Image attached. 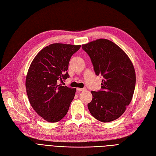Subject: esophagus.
<instances>
[{
	"instance_id": "1",
	"label": "esophagus",
	"mask_w": 156,
	"mask_h": 156,
	"mask_svg": "<svg viewBox=\"0 0 156 156\" xmlns=\"http://www.w3.org/2000/svg\"><path fill=\"white\" fill-rule=\"evenodd\" d=\"M78 91H80V92H83V91L86 90V88H77Z\"/></svg>"
}]
</instances>
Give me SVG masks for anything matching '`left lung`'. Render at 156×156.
<instances>
[{"label":"left lung","instance_id":"left-lung-1","mask_svg":"<svg viewBox=\"0 0 156 156\" xmlns=\"http://www.w3.org/2000/svg\"><path fill=\"white\" fill-rule=\"evenodd\" d=\"M91 58L97 76H103L101 90L92 91L88 104L96 119L107 122L122 115L132 101L136 86V73L129 57L109 40L100 39L83 44Z\"/></svg>","mask_w":156,"mask_h":156}]
</instances>
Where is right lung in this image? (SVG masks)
Returning <instances> with one entry per match:
<instances>
[{"instance_id":"add662e5","label":"right lung","mask_w":156,"mask_h":156,"mask_svg":"<svg viewBox=\"0 0 156 156\" xmlns=\"http://www.w3.org/2000/svg\"><path fill=\"white\" fill-rule=\"evenodd\" d=\"M80 48L51 44L41 50L31 63L26 79L27 95L32 108L48 122L61 120L74 98L76 89L60 83L69 77V60Z\"/></svg>"}]
</instances>
